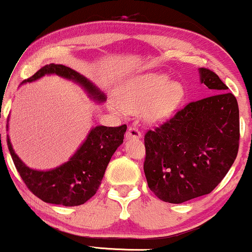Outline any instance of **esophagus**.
Segmentation results:
<instances>
[{"label":"esophagus","instance_id":"obj_1","mask_svg":"<svg viewBox=\"0 0 252 252\" xmlns=\"http://www.w3.org/2000/svg\"><path fill=\"white\" fill-rule=\"evenodd\" d=\"M126 140H131V138H136V140H138V138L142 137V134H141V131L138 129L134 128V126H130L128 131H126Z\"/></svg>","mask_w":252,"mask_h":252}]
</instances>
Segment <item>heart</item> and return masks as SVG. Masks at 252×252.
Instances as JSON below:
<instances>
[{
	"mask_svg": "<svg viewBox=\"0 0 252 252\" xmlns=\"http://www.w3.org/2000/svg\"><path fill=\"white\" fill-rule=\"evenodd\" d=\"M185 86L164 73H143L129 78L118 90L117 102L110 104L114 114L141 112L144 122L160 126L174 116L184 102Z\"/></svg>",
	"mask_w": 252,
	"mask_h": 252,
	"instance_id": "b5f03b06",
	"label": "heart"
}]
</instances>
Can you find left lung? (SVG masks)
Instances as JSON below:
<instances>
[{"label":"left lung","instance_id":"left-lung-1","mask_svg":"<svg viewBox=\"0 0 252 252\" xmlns=\"http://www.w3.org/2000/svg\"><path fill=\"white\" fill-rule=\"evenodd\" d=\"M210 97L187 104L144 136V174L162 201L181 204L209 194L236 160L239 109L236 97L215 72L199 68Z\"/></svg>","mask_w":252,"mask_h":252}]
</instances>
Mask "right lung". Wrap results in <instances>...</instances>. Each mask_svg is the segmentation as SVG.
<instances>
[{
    "label": "right lung",
    "mask_w": 252,
    "mask_h": 252,
    "mask_svg": "<svg viewBox=\"0 0 252 252\" xmlns=\"http://www.w3.org/2000/svg\"><path fill=\"white\" fill-rule=\"evenodd\" d=\"M51 74H56L78 84L97 104H102L106 100L105 94L91 80L63 65L50 63L43 66L22 84L36 82L43 76ZM126 131V124L116 128L104 126H94L67 162L48 170L30 168L17 156L8 135L7 141L8 149L17 172L34 195L48 204L78 206L96 194L111 156L123 143Z\"/></svg>",
    "instance_id": "obj_1"
}]
</instances>
